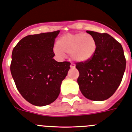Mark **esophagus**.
<instances>
[{"instance_id": "esophagus-1", "label": "esophagus", "mask_w": 132, "mask_h": 132, "mask_svg": "<svg viewBox=\"0 0 132 132\" xmlns=\"http://www.w3.org/2000/svg\"><path fill=\"white\" fill-rule=\"evenodd\" d=\"M76 67V65L74 64H72H72H70V68H74Z\"/></svg>"}]
</instances>
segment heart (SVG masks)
Here are the masks:
<instances>
[{
    "mask_svg": "<svg viewBox=\"0 0 132 132\" xmlns=\"http://www.w3.org/2000/svg\"><path fill=\"white\" fill-rule=\"evenodd\" d=\"M96 50L94 38L84 33L65 34L58 39L54 48V53L60 58L68 54L74 61L78 62L88 61L94 56Z\"/></svg>",
    "mask_w": 132,
    "mask_h": 132,
    "instance_id": "b5f03b06",
    "label": "heart"
}]
</instances>
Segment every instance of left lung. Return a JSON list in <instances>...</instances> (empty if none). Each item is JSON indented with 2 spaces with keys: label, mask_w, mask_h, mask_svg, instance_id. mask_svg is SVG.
Instances as JSON below:
<instances>
[{
  "label": "left lung",
  "mask_w": 132,
  "mask_h": 132,
  "mask_svg": "<svg viewBox=\"0 0 132 132\" xmlns=\"http://www.w3.org/2000/svg\"><path fill=\"white\" fill-rule=\"evenodd\" d=\"M96 41L97 50L88 61L77 62L78 84L82 94L94 101L108 99L121 82L126 65L123 48L107 33L87 30Z\"/></svg>",
  "instance_id": "1"
}]
</instances>
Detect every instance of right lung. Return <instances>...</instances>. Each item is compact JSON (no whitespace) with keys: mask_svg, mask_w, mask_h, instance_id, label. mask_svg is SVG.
Instances as JSON below:
<instances>
[{"mask_svg":"<svg viewBox=\"0 0 132 132\" xmlns=\"http://www.w3.org/2000/svg\"><path fill=\"white\" fill-rule=\"evenodd\" d=\"M60 30L28 35L13 48L11 72L22 96L36 106L57 99L62 80L70 69L69 62L53 58L55 38Z\"/></svg>","mask_w":132,"mask_h":132,"instance_id":"1","label":"right lung"}]
</instances>
